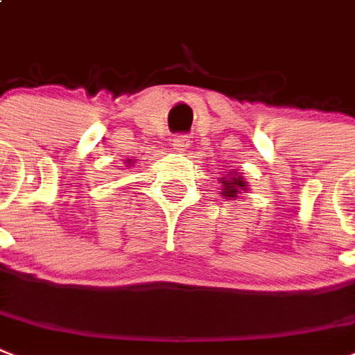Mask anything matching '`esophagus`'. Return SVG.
<instances>
[{"mask_svg":"<svg viewBox=\"0 0 355 355\" xmlns=\"http://www.w3.org/2000/svg\"><path fill=\"white\" fill-rule=\"evenodd\" d=\"M189 144H191V137L189 135H177V137L173 138V149L178 153L186 151L189 148Z\"/></svg>","mask_w":355,"mask_h":355,"instance_id":"34e87169","label":"esophagus"}]
</instances>
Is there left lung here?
Instances as JSON below:
<instances>
[{
	"mask_svg": "<svg viewBox=\"0 0 355 355\" xmlns=\"http://www.w3.org/2000/svg\"><path fill=\"white\" fill-rule=\"evenodd\" d=\"M223 186H224V189L220 191V195H224V197H227V198H235L239 193L246 189V182L237 177L223 178Z\"/></svg>",
	"mask_w": 355,
	"mask_h": 355,
	"instance_id": "left-lung-1",
	"label": "left lung"
}]
</instances>
